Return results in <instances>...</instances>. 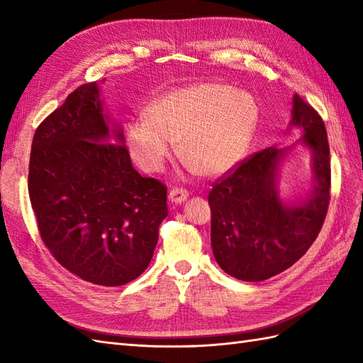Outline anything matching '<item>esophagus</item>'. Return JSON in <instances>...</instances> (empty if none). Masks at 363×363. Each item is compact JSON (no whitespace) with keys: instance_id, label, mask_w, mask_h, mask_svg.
I'll return each mask as SVG.
<instances>
[{"instance_id":"esophagus-1","label":"esophagus","mask_w":363,"mask_h":363,"mask_svg":"<svg viewBox=\"0 0 363 363\" xmlns=\"http://www.w3.org/2000/svg\"><path fill=\"white\" fill-rule=\"evenodd\" d=\"M169 201L171 203H175V204H182L184 203L186 200H188L189 196V192L186 189H180V188H174L169 191Z\"/></svg>"}]
</instances>
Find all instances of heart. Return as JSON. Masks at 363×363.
<instances>
[{"instance_id":"obj_1","label":"heart","mask_w":363,"mask_h":363,"mask_svg":"<svg viewBox=\"0 0 363 363\" xmlns=\"http://www.w3.org/2000/svg\"><path fill=\"white\" fill-rule=\"evenodd\" d=\"M259 119L256 98L223 83H199L159 101L148 119L128 127L130 155L142 169L159 172L180 144L186 163L207 177L244 159Z\"/></svg>"}]
</instances>
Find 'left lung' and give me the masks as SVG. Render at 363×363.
Segmentation results:
<instances>
[{"instance_id": "left-lung-1", "label": "left lung", "mask_w": 363, "mask_h": 363, "mask_svg": "<svg viewBox=\"0 0 363 363\" xmlns=\"http://www.w3.org/2000/svg\"><path fill=\"white\" fill-rule=\"evenodd\" d=\"M291 127L312 155L313 188L304 200L283 203L279 168L289 148L271 147L240 162L208 194L211 240L218 265L228 276L262 281L292 267L320 233L330 200V148L323 118L294 95ZM291 130V128H289Z\"/></svg>"}]
</instances>
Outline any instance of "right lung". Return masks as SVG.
I'll return each instance as SVG.
<instances>
[{
	"label": "right lung",
	"mask_w": 363,
	"mask_h": 363,
	"mask_svg": "<svg viewBox=\"0 0 363 363\" xmlns=\"http://www.w3.org/2000/svg\"><path fill=\"white\" fill-rule=\"evenodd\" d=\"M108 124L98 83L77 87L36 128L28 194L54 259L82 280L121 286L147 269L168 206L164 184L142 177L123 128Z\"/></svg>",
	"instance_id": "obj_1"
}]
</instances>
